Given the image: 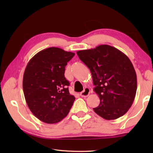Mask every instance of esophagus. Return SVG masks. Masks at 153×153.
<instances>
[{
    "instance_id": "esophagus-1",
    "label": "esophagus",
    "mask_w": 153,
    "mask_h": 153,
    "mask_svg": "<svg viewBox=\"0 0 153 153\" xmlns=\"http://www.w3.org/2000/svg\"><path fill=\"white\" fill-rule=\"evenodd\" d=\"M89 94H90V89L89 88H85V89L80 93V96L82 97H84V98H86V97H87Z\"/></svg>"
}]
</instances>
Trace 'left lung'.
I'll return each instance as SVG.
<instances>
[{
	"instance_id": "8db88e82",
	"label": "left lung",
	"mask_w": 153,
	"mask_h": 153,
	"mask_svg": "<svg viewBox=\"0 0 153 153\" xmlns=\"http://www.w3.org/2000/svg\"><path fill=\"white\" fill-rule=\"evenodd\" d=\"M92 74L94 91L100 103L94 112L106 120L119 118L131 107L137 89V75L129 59L108 45L78 51Z\"/></svg>"
}]
</instances>
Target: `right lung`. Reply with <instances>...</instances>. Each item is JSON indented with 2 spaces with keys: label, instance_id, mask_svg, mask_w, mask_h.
Instances as JSON below:
<instances>
[{
  "label": "right lung",
  "instance_id": "obj_1",
  "mask_svg": "<svg viewBox=\"0 0 153 153\" xmlns=\"http://www.w3.org/2000/svg\"><path fill=\"white\" fill-rule=\"evenodd\" d=\"M75 53L50 47L40 51L25 68L23 91L30 110L47 124L59 123L67 116L75 100L69 94L64 76L65 66Z\"/></svg>",
  "mask_w": 153,
  "mask_h": 153
}]
</instances>
